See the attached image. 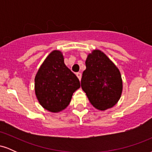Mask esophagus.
Returning a JSON list of instances; mask_svg holds the SVG:
<instances>
[{"instance_id":"1","label":"esophagus","mask_w":152,"mask_h":152,"mask_svg":"<svg viewBox=\"0 0 152 152\" xmlns=\"http://www.w3.org/2000/svg\"><path fill=\"white\" fill-rule=\"evenodd\" d=\"M76 76H77L79 80L81 79V73H79V72L76 73Z\"/></svg>"}]
</instances>
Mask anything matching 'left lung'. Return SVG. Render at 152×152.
Returning <instances> with one entry per match:
<instances>
[{
	"label": "left lung",
	"mask_w": 152,
	"mask_h": 152,
	"mask_svg": "<svg viewBox=\"0 0 152 152\" xmlns=\"http://www.w3.org/2000/svg\"><path fill=\"white\" fill-rule=\"evenodd\" d=\"M81 81L82 89L96 109L105 111L121 97L122 79L115 64L99 50H94L86 60Z\"/></svg>",
	"instance_id": "left-lung-1"
}]
</instances>
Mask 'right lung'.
<instances>
[{"mask_svg": "<svg viewBox=\"0 0 152 152\" xmlns=\"http://www.w3.org/2000/svg\"><path fill=\"white\" fill-rule=\"evenodd\" d=\"M80 86L77 76L64 64L60 50H53L47 56L35 77L36 97L40 104L50 112L65 109Z\"/></svg>", "mask_w": 152, "mask_h": 152, "instance_id": "1", "label": "right lung"}]
</instances>
